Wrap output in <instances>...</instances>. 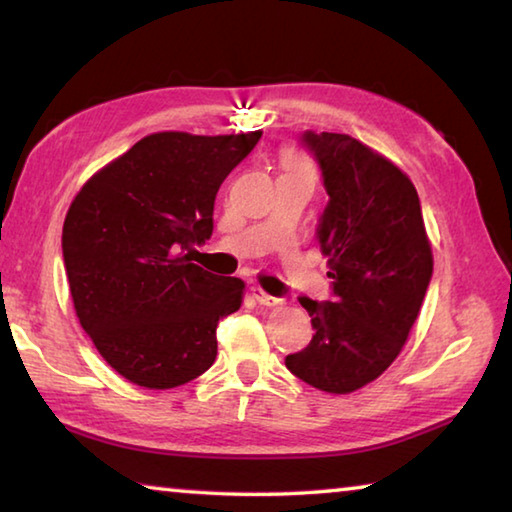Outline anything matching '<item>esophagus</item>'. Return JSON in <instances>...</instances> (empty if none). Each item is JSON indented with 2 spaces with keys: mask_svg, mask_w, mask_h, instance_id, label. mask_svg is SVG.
<instances>
[{
  "mask_svg": "<svg viewBox=\"0 0 512 512\" xmlns=\"http://www.w3.org/2000/svg\"><path fill=\"white\" fill-rule=\"evenodd\" d=\"M250 296H253L259 305H264V307H275V305H280V298H275V296H271V293H266L262 287H253L250 289Z\"/></svg>",
  "mask_w": 512,
  "mask_h": 512,
  "instance_id": "esophagus-1",
  "label": "esophagus"
}]
</instances>
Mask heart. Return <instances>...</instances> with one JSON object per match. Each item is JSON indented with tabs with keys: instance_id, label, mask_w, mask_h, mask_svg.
<instances>
[{
	"instance_id": "1",
	"label": "heart",
	"mask_w": 512,
	"mask_h": 512,
	"mask_svg": "<svg viewBox=\"0 0 512 512\" xmlns=\"http://www.w3.org/2000/svg\"><path fill=\"white\" fill-rule=\"evenodd\" d=\"M284 164H287V169H302V171H311L307 158L298 151H291L287 155V160H284Z\"/></svg>"
}]
</instances>
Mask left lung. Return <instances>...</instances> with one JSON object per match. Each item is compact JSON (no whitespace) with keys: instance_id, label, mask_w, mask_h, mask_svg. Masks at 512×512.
<instances>
[{"instance_id":"left-lung-1","label":"left lung","mask_w":512,"mask_h":512,"mask_svg":"<svg viewBox=\"0 0 512 512\" xmlns=\"http://www.w3.org/2000/svg\"><path fill=\"white\" fill-rule=\"evenodd\" d=\"M323 171L329 203L318 246L334 302L300 298L314 325L287 368L323 393L348 395L400 357L433 273L431 241L411 178L343 133L302 135Z\"/></svg>"}]
</instances>
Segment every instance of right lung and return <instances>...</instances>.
<instances>
[{
	"mask_svg": "<svg viewBox=\"0 0 512 512\" xmlns=\"http://www.w3.org/2000/svg\"><path fill=\"white\" fill-rule=\"evenodd\" d=\"M262 131L142 137L99 169L69 205L63 259L81 327L110 368L167 391L216 359V325L244 302L183 250L210 239L214 198Z\"/></svg>",
	"mask_w": 512,
	"mask_h": 512,
	"instance_id": "obj_1",
	"label": "right lung"
}]
</instances>
